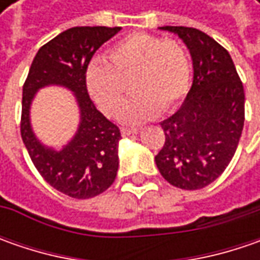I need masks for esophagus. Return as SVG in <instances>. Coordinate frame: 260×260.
Listing matches in <instances>:
<instances>
[{"mask_svg": "<svg viewBox=\"0 0 260 260\" xmlns=\"http://www.w3.org/2000/svg\"><path fill=\"white\" fill-rule=\"evenodd\" d=\"M120 132H121V136H123V137H127V136L137 133V128H136V127H132V128H130V127H121Z\"/></svg>", "mask_w": 260, "mask_h": 260, "instance_id": "obj_1", "label": "esophagus"}]
</instances>
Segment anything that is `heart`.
<instances>
[{
	"instance_id": "obj_1",
	"label": "heart",
	"mask_w": 260,
	"mask_h": 260,
	"mask_svg": "<svg viewBox=\"0 0 260 260\" xmlns=\"http://www.w3.org/2000/svg\"><path fill=\"white\" fill-rule=\"evenodd\" d=\"M134 76L136 95L121 109L123 123L137 124L159 111H171L184 100L191 86L188 53L176 40L149 33L125 36L111 46L107 62H92L85 75L88 94L107 115L114 117L121 108Z\"/></svg>"
}]
</instances>
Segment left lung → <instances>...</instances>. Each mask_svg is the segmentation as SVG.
Returning <instances> with one entry per match:
<instances>
[{"instance_id": "left-lung-1", "label": "left lung", "mask_w": 260, "mask_h": 260, "mask_svg": "<svg viewBox=\"0 0 260 260\" xmlns=\"http://www.w3.org/2000/svg\"><path fill=\"white\" fill-rule=\"evenodd\" d=\"M192 57L194 81L181 108L164 120L165 143L155 156L160 175L181 189H201L224 172L245 124V89L221 45L192 27L165 25Z\"/></svg>"}]
</instances>
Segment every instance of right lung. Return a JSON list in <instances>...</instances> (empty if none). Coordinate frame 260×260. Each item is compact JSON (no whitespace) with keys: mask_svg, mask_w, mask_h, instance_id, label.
Masks as SVG:
<instances>
[{"mask_svg":"<svg viewBox=\"0 0 260 260\" xmlns=\"http://www.w3.org/2000/svg\"><path fill=\"white\" fill-rule=\"evenodd\" d=\"M120 30L86 25L62 31L39 49L23 85L20 130L30 159L47 184L76 200L103 194L117 176L120 128L96 110L88 95L85 75L95 52ZM46 85L71 89L81 110L76 137L59 152L42 145L29 125V104Z\"/></svg>","mask_w":260,"mask_h":260,"instance_id":"add662e5","label":"right lung"}]
</instances>
